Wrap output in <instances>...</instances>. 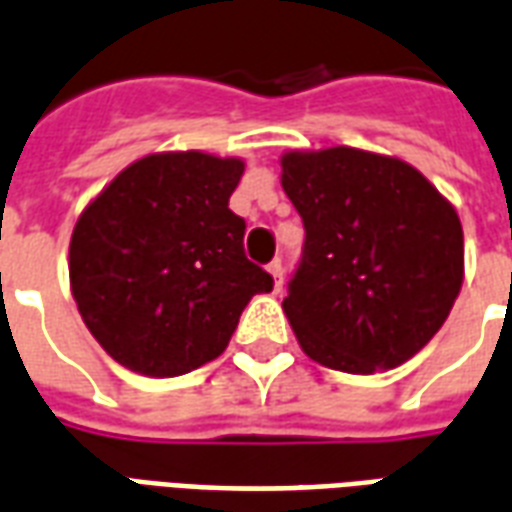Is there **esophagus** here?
I'll list each match as a JSON object with an SVG mask.
<instances>
[{
  "mask_svg": "<svg viewBox=\"0 0 512 512\" xmlns=\"http://www.w3.org/2000/svg\"><path fill=\"white\" fill-rule=\"evenodd\" d=\"M268 271H271V277H274V285H277V290L282 288V274H285L282 260H271V263H268Z\"/></svg>",
  "mask_w": 512,
  "mask_h": 512,
  "instance_id": "obj_1",
  "label": "esophagus"
}]
</instances>
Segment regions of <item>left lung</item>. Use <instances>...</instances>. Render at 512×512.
<instances>
[{
  "mask_svg": "<svg viewBox=\"0 0 512 512\" xmlns=\"http://www.w3.org/2000/svg\"><path fill=\"white\" fill-rule=\"evenodd\" d=\"M282 189L304 222L282 301L304 354L367 376L422 351L461 293L450 202L406 161L356 147L285 153Z\"/></svg>",
  "mask_w": 512,
  "mask_h": 512,
  "instance_id": "1",
  "label": "left lung"
}]
</instances>
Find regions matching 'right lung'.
Listing matches in <instances>:
<instances>
[{
    "label": "right lung",
    "mask_w": 512,
    "mask_h": 512,
    "mask_svg": "<svg viewBox=\"0 0 512 512\" xmlns=\"http://www.w3.org/2000/svg\"><path fill=\"white\" fill-rule=\"evenodd\" d=\"M244 161L156 153L95 197L71 235V290L87 329L134 373L183 376L222 354L274 279L246 260L230 211Z\"/></svg>",
    "instance_id": "add662e5"
}]
</instances>
